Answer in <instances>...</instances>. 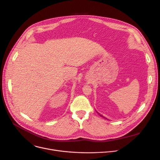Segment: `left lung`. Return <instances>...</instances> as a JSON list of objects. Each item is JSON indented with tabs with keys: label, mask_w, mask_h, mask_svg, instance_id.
I'll return each mask as SVG.
<instances>
[{
	"label": "left lung",
	"mask_w": 160,
	"mask_h": 160,
	"mask_svg": "<svg viewBox=\"0 0 160 160\" xmlns=\"http://www.w3.org/2000/svg\"><path fill=\"white\" fill-rule=\"evenodd\" d=\"M97 113H98V112H97ZM98 114H99V113H98ZM99 115H100V114H99ZM100 115V116H101V117H103V118H105V119H106V117H104V116H102V115Z\"/></svg>",
	"instance_id": "obj_1"
}]
</instances>
